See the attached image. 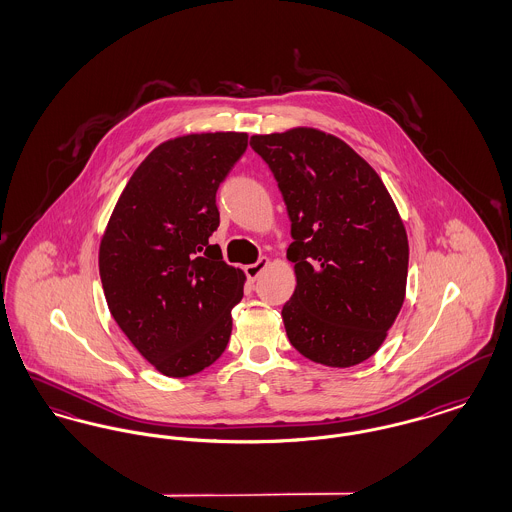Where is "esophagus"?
<instances>
[{
    "label": "esophagus",
    "mask_w": 512,
    "mask_h": 512,
    "mask_svg": "<svg viewBox=\"0 0 512 512\" xmlns=\"http://www.w3.org/2000/svg\"><path fill=\"white\" fill-rule=\"evenodd\" d=\"M268 267V259L267 257H261L257 263H253V265H247L245 267V274H247V278L249 280H257L259 278V274Z\"/></svg>",
    "instance_id": "1"
}]
</instances>
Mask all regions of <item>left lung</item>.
I'll return each instance as SVG.
<instances>
[{
  "instance_id": "8db88e82",
  "label": "left lung",
  "mask_w": 512,
  "mask_h": 512,
  "mask_svg": "<svg viewBox=\"0 0 512 512\" xmlns=\"http://www.w3.org/2000/svg\"><path fill=\"white\" fill-rule=\"evenodd\" d=\"M249 146L292 220L288 340L320 365L363 363L386 340L407 286V234L384 182L340 138L313 128L251 136Z\"/></svg>"
}]
</instances>
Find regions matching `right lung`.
Wrapping results in <instances>:
<instances>
[{"mask_svg": "<svg viewBox=\"0 0 512 512\" xmlns=\"http://www.w3.org/2000/svg\"><path fill=\"white\" fill-rule=\"evenodd\" d=\"M247 134H190L155 147L130 176L99 245L109 311L159 372L184 378L213 365L232 334L244 272L222 261L217 190Z\"/></svg>", "mask_w": 512, "mask_h": 512, "instance_id": "right-lung-1", "label": "right lung"}]
</instances>
